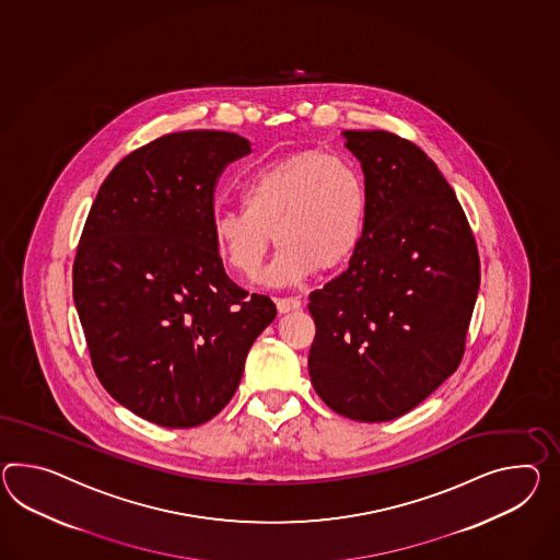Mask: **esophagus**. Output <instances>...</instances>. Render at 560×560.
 I'll list each match as a JSON object with an SVG mask.
<instances>
[{
    "mask_svg": "<svg viewBox=\"0 0 560 560\" xmlns=\"http://www.w3.org/2000/svg\"><path fill=\"white\" fill-rule=\"evenodd\" d=\"M275 303H277L279 314H289V312H295L301 307V300H298V298H283V300H277Z\"/></svg>",
    "mask_w": 560,
    "mask_h": 560,
    "instance_id": "34e87169",
    "label": "esophagus"
}]
</instances>
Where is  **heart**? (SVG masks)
<instances>
[{
    "label": "heart",
    "instance_id": "obj_1",
    "mask_svg": "<svg viewBox=\"0 0 560 560\" xmlns=\"http://www.w3.org/2000/svg\"><path fill=\"white\" fill-rule=\"evenodd\" d=\"M243 206L212 217V245L232 271L255 279L273 234L281 250L265 283L295 285L317 269L352 257L362 238L369 191L360 167L343 155L300 151L257 167L241 188Z\"/></svg>",
    "mask_w": 560,
    "mask_h": 560
}]
</instances>
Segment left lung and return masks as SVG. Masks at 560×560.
Listing matches in <instances>:
<instances>
[{
  "mask_svg": "<svg viewBox=\"0 0 560 560\" xmlns=\"http://www.w3.org/2000/svg\"><path fill=\"white\" fill-rule=\"evenodd\" d=\"M369 214L350 267L310 295L315 393L352 421L415 409L457 370L478 300V246L447 179L388 131H341Z\"/></svg>",
  "mask_w": 560,
  "mask_h": 560,
  "instance_id": "8db88e82",
  "label": "left lung"
}]
</instances>
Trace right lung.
Listing matches in <instances>:
<instances>
[{
	"label": "right lung",
	"mask_w": 560,
	"mask_h": 560,
	"mask_svg": "<svg viewBox=\"0 0 560 560\" xmlns=\"http://www.w3.org/2000/svg\"><path fill=\"white\" fill-rule=\"evenodd\" d=\"M250 151L226 131L151 141L98 188L72 267V295L101 384L170 429L210 421L277 315L224 273L212 245L220 172Z\"/></svg>",
	"instance_id": "right-lung-1"
}]
</instances>
